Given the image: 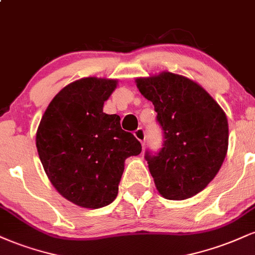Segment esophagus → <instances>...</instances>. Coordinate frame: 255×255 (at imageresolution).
Listing matches in <instances>:
<instances>
[{
  "label": "esophagus",
  "instance_id": "obj_1",
  "mask_svg": "<svg viewBox=\"0 0 255 255\" xmlns=\"http://www.w3.org/2000/svg\"><path fill=\"white\" fill-rule=\"evenodd\" d=\"M134 135L142 145H145V140H146V133L144 130V128H137V129L134 131Z\"/></svg>",
  "mask_w": 255,
  "mask_h": 255
}]
</instances>
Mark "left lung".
Masks as SVG:
<instances>
[{
    "label": "left lung",
    "instance_id": "left-lung-1",
    "mask_svg": "<svg viewBox=\"0 0 255 255\" xmlns=\"http://www.w3.org/2000/svg\"><path fill=\"white\" fill-rule=\"evenodd\" d=\"M154 105L163 147L146 150L145 159L158 192L169 200L198 194L215 178L228 150V120L209 93L194 81L164 72L136 79Z\"/></svg>",
    "mask_w": 255,
    "mask_h": 255
}]
</instances>
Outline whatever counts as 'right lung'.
Listing matches in <instances>:
<instances>
[{"instance_id": "obj_1", "label": "right lung", "mask_w": 255, "mask_h": 255, "mask_svg": "<svg viewBox=\"0 0 255 255\" xmlns=\"http://www.w3.org/2000/svg\"><path fill=\"white\" fill-rule=\"evenodd\" d=\"M116 80L85 78L55 96L38 126L39 159L61 195L86 209L115 200L125 160L141 152L119 115L103 113Z\"/></svg>"}]
</instances>
